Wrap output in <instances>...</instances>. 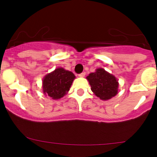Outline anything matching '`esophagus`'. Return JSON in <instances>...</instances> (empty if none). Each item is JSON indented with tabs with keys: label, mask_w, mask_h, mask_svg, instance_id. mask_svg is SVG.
Segmentation results:
<instances>
[{
	"label": "esophagus",
	"mask_w": 157,
	"mask_h": 157,
	"mask_svg": "<svg viewBox=\"0 0 157 157\" xmlns=\"http://www.w3.org/2000/svg\"><path fill=\"white\" fill-rule=\"evenodd\" d=\"M85 76H86V72H82L79 75V77H84Z\"/></svg>",
	"instance_id": "34e87169"
}]
</instances>
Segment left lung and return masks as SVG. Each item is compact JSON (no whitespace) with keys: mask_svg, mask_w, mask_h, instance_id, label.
<instances>
[{"mask_svg":"<svg viewBox=\"0 0 157 157\" xmlns=\"http://www.w3.org/2000/svg\"><path fill=\"white\" fill-rule=\"evenodd\" d=\"M86 78L91 91L101 100H109L118 92V82L116 77L102 68H97L95 72L91 73Z\"/></svg>","mask_w":157,"mask_h":157,"instance_id":"left-lung-1","label":"left lung"}]
</instances>
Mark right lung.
<instances>
[{"mask_svg":"<svg viewBox=\"0 0 157 157\" xmlns=\"http://www.w3.org/2000/svg\"><path fill=\"white\" fill-rule=\"evenodd\" d=\"M75 78V75L71 71L63 68H56L44 77L43 80L44 93L54 100L60 99L69 91Z\"/></svg>","mask_w":157,"mask_h":157,"instance_id":"add662e5","label":"right lung"}]
</instances>
